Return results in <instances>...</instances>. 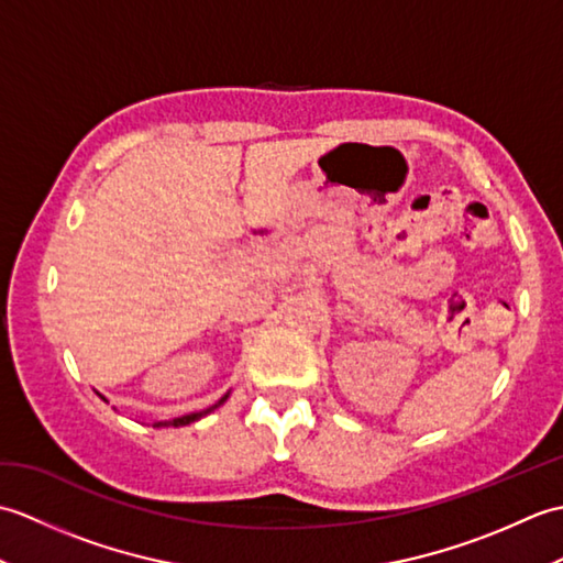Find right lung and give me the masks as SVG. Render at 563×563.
<instances>
[{"label": "right lung", "instance_id": "obj_1", "mask_svg": "<svg viewBox=\"0 0 563 563\" xmlns=\"http://www.w3.org/2000/svg\"><path fill=\"white\" fill-rule=\"evenodd\" d=\"M227 399V394H224V397L218 401V404H212L210 406V409H206V411H198V413H188V416H181V418H174V421H159V423H154V426H174V428H178V426H188V423H194V421H198V418H202V416H208L210 411H214V409H218V406L222 404Z\"/></svg>", "mask_w": 563, "mask_h": 563}]
</instances>
